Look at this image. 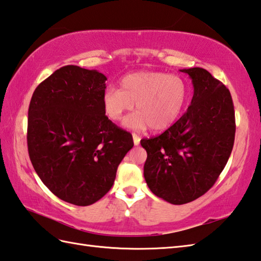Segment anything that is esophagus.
<instances>
[{"label": "esophagus", "instance_id": "1", "mask_svg": "<svg viewBox=\"0 0 261 261\" xmlns=\"http://www.w3.org/2000/svg\"><path fill=\"white\" fill-rule=\"evenodd\" d=\"M132 138H134V143L135 146H138L140 143V137L136 135V134H132Z\"/></svg>", "mask_w": 261, "mask_h": 261}]
</instances>
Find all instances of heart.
I'll use <instances>...</instances> for the list:
<instances>
[{"mask_svg": "<svg viewBox=\"0 0 261 261\" xmlns=\"http://www.w3.org/2000/svg\"><path fill=\"white\" fill-rule=\"evenodd\" d=\"M188 98V87L179 76L156 71H140L124 76L120 90L108 88L103 93L102 107L107 118L113 122L134 109L123 125L142 131L150 126L152 131L168 129L179 116Z\"/></svg>", "mask_w": 261, "mask_h": 261, "instance_id": "obj_1", "label": "heart"}]
</instances>
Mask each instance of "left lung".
<instances>
[{
    "label": "left lung",
    "mask_w": 261,
    "mask_h": 261,
    "mask_svg": "<svg viewBox=\"0 0 261 261\" xmlns=\"http://www.w3.org/2000/svg\"><path fill=\"white\" fill-rule=\"evenodd\" d=\"M181 71L192 79L191 105L164 134L141 140L148 187L175 205L194 201L215 184L236 136L233 102L223 83L199 67Z\"/></svg>",
    "instance_id": "1"
}]
</instances>
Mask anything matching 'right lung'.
I'll return each instance as SVG.
<instances>
[{
    "label": "right lung",
    "mask_w": 261,
    "mask_h": 261,
    "mask_svg": "<svg viewBox=\"0 0 261 261\" xmlns=\"http://www.w3.org/2000/svg\"><path fill=\"white\" fill-rule=\"evenodd\" d=\"M105 77L68 65L32 94L28 151L36 173L63 201L87 206L112 187L116 170L134 147L129 132L104 114Z\"/></svg>",
    "instance_id": "add662e5"
}]
</instances>
